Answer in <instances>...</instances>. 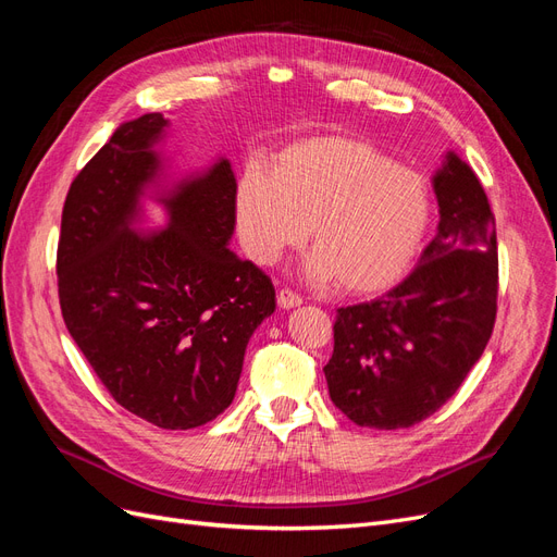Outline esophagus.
<instances>
[{"label": "esophagus", "mask_w": 557, "mask_h": 557, "mask_svg": "<svg viewBox=\"0 0 557 557\" xmlns=\"http://www.w3.org/2000/svg\"><path fill=\"white\" fill-rule=\"evenodd\" d=\"M276 299H278V307H281V309H295V307L301 305V297H299L297 293H293L290 288L278 290Z\"/></svg>", "instance_id": "34e87169"}]
</instances>
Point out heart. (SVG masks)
<instances>
[{
  "label": "heart",
  "mask_w": 557,
  "mask_h": 557,
  "mask_svg": "<svg viewBox=\"0 0 557 557\" xmlns=\"http://www.w3.org/2000/svg\"><path fill=\"white\" fill-rule=\"evenodd\" d=\"M242 246L258 264L307 239V276L348 295L393 288L409 272L432 215L428 181L372 144L311 137L283 148L272 174L248 170L234 193Z\"/></svg>",
  "instance_id": "b5f03b06"
}]
</instances>
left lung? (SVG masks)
I'll return each mask as SVG.
<instances>
[{"label": "left lung", "instance_id": "left-lung-1", "mask_svg": "<svg viewBox=\"0 0 557 557\" xmlns=\"http://www.w3.org/2000/svg\"><path fill=\"white\" fill-rule=\"evenodd\" d=\"M440 227L413 272L336 309L325 379L334 407L374 430L411 428L455 395L497 315L495 215L476 174L448 153L434 174Z\"/></svg>", "mask_w": 557, "mask_h": 557}]
</instances>
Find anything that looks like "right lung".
I'll list each match as a JSON object with an SVG mask.
<instances>
[{
    "mask_svg": "<svg viewBox=\"0 0 557 557\" xmlns=\"http://www.w3.org/2000/svg\"><path fill=\"white\" fill-rule=\"evenodd\" d=\"M162 113L113 132L72 181L58 242L64 325L111 397L162 430L221 416L250 334L276 309L272 278L227 248L237 223L227 160L162 197L170 225L129 230L156 178Z\"/></svg>",
    "mask_w": 557,
    "mask_h": 557,
    "instance_id": "right-lung-1",
    "label": "right lung"
}]
</instances>
